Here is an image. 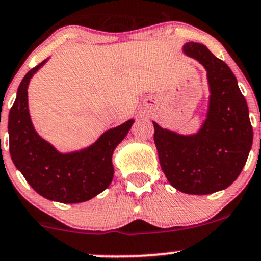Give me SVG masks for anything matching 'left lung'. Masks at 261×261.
Listing matches in <instances>:
<instances>
[{"label": "left lung", "mask_w": 261, "mask_h": 261, "mask_svg": "<svg viewBox=\"0 0 261 261\" xmlns=\"http://www.w3.org/2000/svg\"><path fill=\"white\" fill-rule=\"evenodd\" d=\"M183 52L206 71L210 91L206 118L190 136L153 122L154 143L170 186L187 194H212L239 176L253 144V127L246 100L228 64L195 42L184 44Z\"/></svg>", "instance_id": "obj_1"}]
</instances>
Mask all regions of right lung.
I'll return each mask as SVG.
<instances>
[{
    "instance_id": "obj_1",
    "label": "right lung",
    "mask_w": 261,
    "mask_h": 261,
    "mask_svg": "<svg viewBox=\"0 0 261 261\" xmlns=\"http://www.w3.org/2000/svg\"><path fill=\"white\" fill-rule=\"evenodd\" d=\"M46 62L44 60L24 75L8 114L11 158L27 183L43 198L63 204L82 203L102 193L112 183V155L134 120L106 130L85 149L60 153L38 136L29 111L30 81Z\"/></svg>"
}]
</instances>
